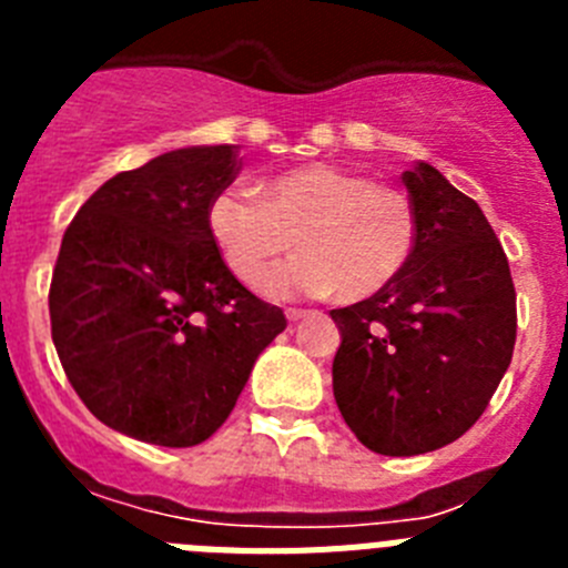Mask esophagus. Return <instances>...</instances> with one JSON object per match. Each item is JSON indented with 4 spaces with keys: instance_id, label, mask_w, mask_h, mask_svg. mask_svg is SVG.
<instances>
[{
    "instance_id": "1",
    "label": "esophagus",
    "mask_w": 568,
    "mask_h": 568,
    "mask_svg": "<svg viewBox=\"0 0 568 568\" xmlns=\"http://www.w3.org/2000/svg\"><path fill=\"white\" fill-rule=\"evenodd\" d=\"M307 315H310V310H301V307H290L287 310V318L293 321V324H295V321H301V318H307Z\"/></svg>"
}]
</instances>
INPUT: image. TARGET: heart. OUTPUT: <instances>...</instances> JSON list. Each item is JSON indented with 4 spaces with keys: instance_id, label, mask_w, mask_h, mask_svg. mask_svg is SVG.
Here are the masks:
<instances>
[{
    "instance_id": "1",
    "label": "heart",
    "mask_w": 568,
    "mask_h": 568,
    "mask_svg": "<svg viewBox=\"0 0 568 568\" xmlns=\"http://www.w3.org/2000/svg\"><path fill=\"white\" fill-rule=\"evenodd\" d=\"M258 190H219L207 204V233L241 284H255L295 235L298 255L264 278L270 298L338 293L364 301L413 258L418 222L398 187L315 162L281 170Z\"/></svg>"
}]
</instances>
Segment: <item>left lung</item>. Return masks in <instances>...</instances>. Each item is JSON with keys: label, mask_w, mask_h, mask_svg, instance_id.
I'll return each instance as SVG.
<instances>
[{"label": "left lung", "mask_w": 568, "mask_h": 568, "mask_svg": "<svg viewBox=\"0 0 568 568\" xmlns=\"http://www.w3.org/2000/svg\"><path fill=\"white\" fill-rule=\"evenodd\" d=\"M404 184L418 239L404 273L333 310V393L355 438L409 458L453 444L484 415L515 349V284L495 230L426 162Z\"/></svg>", "instance_id": "obj_1"}]
</instances>
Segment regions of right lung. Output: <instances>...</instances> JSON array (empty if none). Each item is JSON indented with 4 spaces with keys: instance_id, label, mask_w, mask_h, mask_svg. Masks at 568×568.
<instances>
[{
    "instance_id": "obj_1",
    "label": "right lung",
    "mask_w": 568,
    "mask_h": 568,
    "mask_svg": "<svg viewBox=\"0 0 568 568\" xmlns=\"http://www.w3.org/2000/svg\"><path fill=\"white\" fill-rule=\"evenodd\" d=\"M239 170L235 144L170 150L104 182L64 230L53 344L84 406L128 438L207 440L287 327L210 241V199Z\"/></svg>"
}]
</instances>
